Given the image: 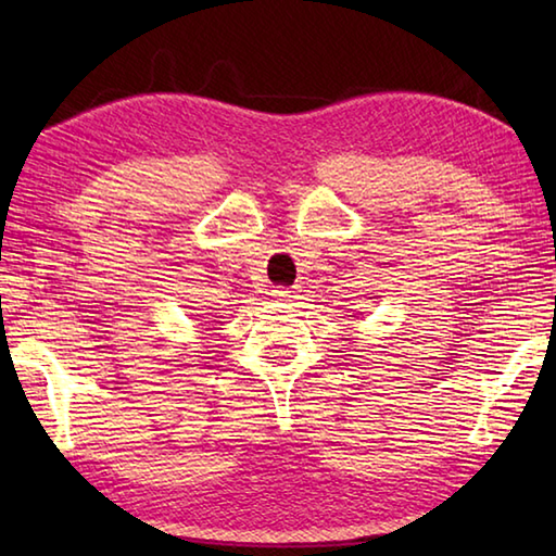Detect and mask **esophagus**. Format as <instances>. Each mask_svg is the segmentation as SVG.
Listing matches in <instances>:
<instances>
[{
	"label": "esophagus",
	"mask_w": 556,
	"mask_h": 556,
	"mask_svg": "<svg viewBox=\"0 0 556 556\" xmlns=\"http://www.w3.org/2000/svg\"><path fill=\"white\" fill-rule=\"evenodd\" d=\"M296 289H289V287H277V289H271V296H275L277 301H285V303H291L293 299H299L296 296Z\"/></svg>",
	"instance_id": "obj_1"
}]
</instances>
